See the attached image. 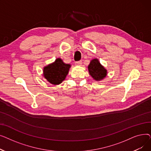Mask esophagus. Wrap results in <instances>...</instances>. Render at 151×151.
<instances>
[{
	"label": "esophagus",
	"mask_w": 151,
	"mask_h": 151,
	"mask_svg": "<svg viewBox=\"0 0 151 151\" xmlns=\"http://www.w3.org/2000/svg\"><path fill=\"white\" fill-rule=\"evenodd\" d=\"M75 64L76 65H81V64H82V60H79V61H77V62H75Z\"/></svg>",
	"instance_id": "1"
}]
</instances>
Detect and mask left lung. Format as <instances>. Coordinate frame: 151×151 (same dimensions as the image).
<instances>
[{
  "label": "left lung",
  "mask_w": 151,
  "mask_h": 151,
  "mask_svg": "<svg viewBox=\"0 0 151 151\" xmlns=\"http://www.w3.org/2000/svg\"><path fill=\"white\" fill-rule=\"evenodd\" d=\"M89 73L96 81H101L107 75V70L97 59H92L88 65Z\"/></svg>",
  "instance_id": "left-lung-1"
}]
</instances>
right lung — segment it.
<instances>
[{"label": "right lung", "mask_w": 151, "mask_h": 151, "mask_svg": "<svg viewBox=\"0 0 151 151\" xmlns=\"http://www.w3.org/2000/svg\"><path fill=\"white\" fill-rule=\"evenodd\" d=\"M70 67V64H67L60 58H58L43 68V75L51 84L58 85L65 80Z\"/></svg>", "instance_id": "right-lung-1"}]
</instances>
